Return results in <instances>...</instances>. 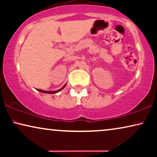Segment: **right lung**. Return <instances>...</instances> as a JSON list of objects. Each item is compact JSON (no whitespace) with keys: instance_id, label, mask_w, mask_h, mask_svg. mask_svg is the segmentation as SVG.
Returning a JSON list of instances; mask_svg holds the SVG:
<instances>
[{"instance_id":"add662e5","label":"right lung","mask_w":157,"mask_h":157,"mask_svg":"<svg viewBox=\"0 0 157 157\" xmlns=\"http://www.w3.org/2000/svg\"><path fill=\"white\" fill-rule=\"evenodd\" d=\"M66 83L65 85L63 86V87L61 88V89H59V90H56V91H44V90H41V89H37L38 91H40V92H42V93H45V94H56V93H58V92H59L60 91H61L62 89H64V87L66 86Z\"/></svg>"}]
</instances>
